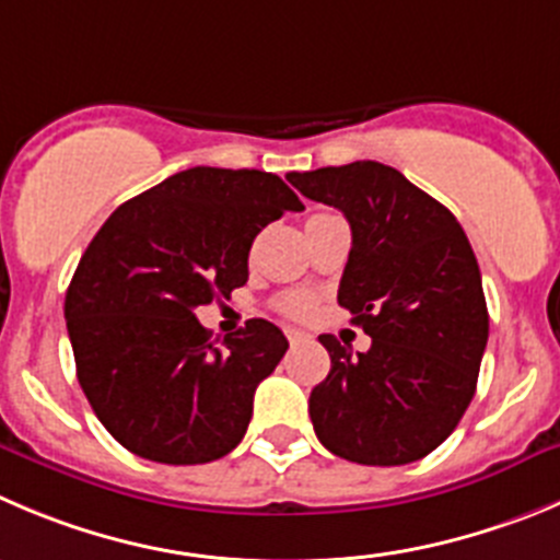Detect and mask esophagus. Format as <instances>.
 <instances>
[{"label": "esophagus", "mask_w": 560, "mask_h": 560, "mask_svg": "<svg viewBox=\"0 0 560 560\" xmlns=\"http://www.w3.org/2000/svg\"><path fill=\"white\" fill-rule=\"evenodd\" d=\"M285 338H289L291 343H302V340H311V335H307V332H302V329H294V327H289V329H285Z\"/></svg>", "instance_id": "esophagus-1"}]
</instances>
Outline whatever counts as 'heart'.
I'll list each match as a JSON object with an SVG mask.
<instances>
[{"label":"heart","instance_id":"1","mask_svg":"<svg viewBox=\"0 0 560 560\" xmlns=\"http://www.w3.org/2000/svg\"><path fill=\"white\" fill-rule=\"evenodd\" d=\"M313 307H316V302H313V296L305 294V291H294V294H285L283 300H280V311H283L285 316L294 318H307L313 313Z\"/></svg>","mask_w":560,"mask_h":560}]
</instances>
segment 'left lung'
Listing matches in <instances>:
<instances>
[{
	"label": "left lung",
	"instance_id": "left-lung-1",
	"mask_svg": "<svg viewBox=\"0 0 560 560\" xmlns=\"http://www.w3.org/2000/svg\"><path fill=\"white\" fill-rule=\"evenodd\" d=\"M289 180L343 211L351 249L338 302L371 349L322 335L329 374L311 393L327 451L357 465H409L459 425L489 338L481 271L456 217L398 170L351 162Z\"/></svg>",
	"mask_w": 560,
	"mask_h": 560
}]
</instances>
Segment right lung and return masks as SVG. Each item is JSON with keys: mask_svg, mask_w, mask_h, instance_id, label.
I'll use <instances>...</instances> for the list:
<instances>
[{"mask_svg": "<svg viewBox=\"0 0 560 560\" xmlns=\"http://www.w3.org/2000/svg\"><path fill=\"white\" fill-rule=\"evenodd\" d=\"M302 209L264 170L191 167L101 225L68 285L66 322L79 385L124 448L162 465H203L242 443L255 387L289 340L249 318L217 346L195 307L247 283L255 236Z\"/></svg>", "mask_w": 560, "mask_h": 560, "instance_id": "right-lung-1", "label": "right lung"}]
</instances>
